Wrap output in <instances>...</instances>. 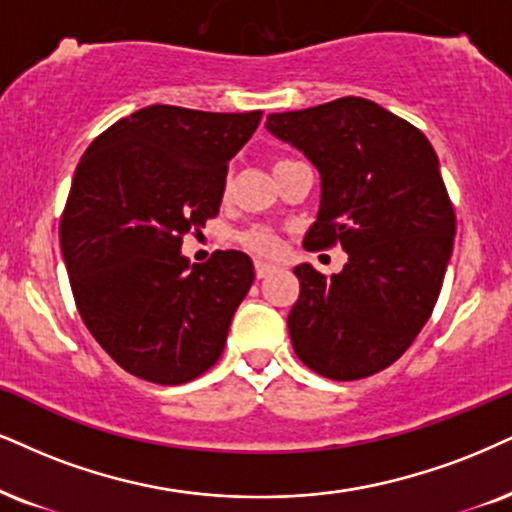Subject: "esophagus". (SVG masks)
<instances>
[{"label": "esophagus", "mask_w": 512, "mask_h": 512, "mask_svg": "<svg viewBox=\"0 0 512 512\" xmlns=\"http://www.w3.org/2000/svg\"><path fill=\"white\" fill-rule=\"evenodd\" d=\"M275 266L273 263H266V261H256V277L261 280V277H268L270 273H275Z\"/></svg>", "instance_id": "1"}]
</instances>
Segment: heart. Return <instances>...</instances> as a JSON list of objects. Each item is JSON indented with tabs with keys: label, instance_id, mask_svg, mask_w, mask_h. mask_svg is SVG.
I'll return each instance as SVG.
<instances>
[{
	"label": "heart",
	"instance_id": "heart-1",
	"mask_svg": "<svg viewBox=\"0 0 512 512\" xmlns=\"http://www.w3.org/2000/svg\"><path fill=\"white\" fill-rule=\"evenodd\" d=\"M242 244L261 256H275L280 251V237L270 227H251L242 235Z\"/></svg>",
	"mask_w": 512,
	"mask_h": 512
}]
</instances>
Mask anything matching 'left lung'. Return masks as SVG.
Listing matches in <instances>:
<instances>
[{
  "label": "left lung",
  "instance_id": "obj_1",
  "mask_svg": "<svg viewBox=\"0 0 512 512\" xmlns=\"http://www.w3.org/2000/svg\"><path fill=\"white\" fill-rule=\"evenodd\" d=\"M266 128L320 173L306 249L342 244L349 261L325 277L299 263L287 318L296 356L330 380H361L401 358L437 304L456 213L430 140L363 97L270 113Z\"/></svg>",
  "mask_w": 512,
  "mask_h": 512
}]
</instances>
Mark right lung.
Returning <instances> with one entry per match:
<instances>
[{"label":"right lung","mask_w":512,"mask_h":512,"mask_svg":"<svg viewBox=\"0 0 512 512\" xmlns=\"http://www.w3.org/2000/svg\"><path fill=\"white\" fill-rule=\"evenodd\" d=\"M261 111L154 104L87 147L61 218V254L82 323L130 375L185 384L218 361L254 282L242 251L189 263L187 232L218 216L227 163Z\"/></svg>","instance_id":"obj_1"}]
</instances>
